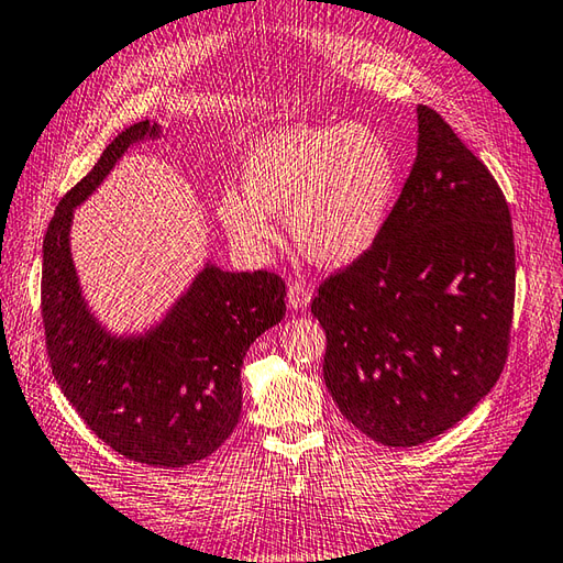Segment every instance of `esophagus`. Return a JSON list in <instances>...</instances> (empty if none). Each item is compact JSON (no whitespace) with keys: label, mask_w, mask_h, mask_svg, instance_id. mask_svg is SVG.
<instances>
[{"label":"esophagus","mask_w":563,"mask_h":563,"mask_svg":"<svg viewBox=\"0 0 563 563\" xmlns=\"http://www.w3.org/2000/svg\"><path fill=\"white\" fill-rule=\"evenodd\" d=\"M310 297H312V290L307 283L292 280L288 285V305L292 307V310H302V307H307V302H310Z\"/></svg>","instance_id":"esophagus-1"}]
</instances>
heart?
Masks as SVG:
<instances>
[{"label":"heart","mask_w":563,"mask_h":563,"mask_svg":"<svg viewBox=\"0 0 563 563\" xmlns=\"http://www.w3.org/2000/svg\"><path fill=\"white\" fill-rule=\"evenodd\" d=\"M398 165L388 143L363 124L290 126L263 136L244 163V190L227 187L217 212L249 251L275 241L271 214L288 212L305 256L341 266L371 249L388 219Z\"/></svg>","instance_id":"obj_1"}]
</instances>
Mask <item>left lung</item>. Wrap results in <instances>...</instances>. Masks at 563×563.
Returning <instances> with one entry per match:
<instances>
[{"mask_svg": "<svg viewBox=\"0 0 563 563\" xmlns=\"http://www.w3.org/2000/svg\"><path fill=\"white\" fill-rule=\"evenodd\" d=\"M383 231L319 285L324 383L383 446L446 432L498 383L510 349L515 239L490 170L434 109Z\"/></svg>", "mask_w": 563, "mask_h": 563, "instance_id": "left-lung-1", "label": "left lung"}]
</instances>
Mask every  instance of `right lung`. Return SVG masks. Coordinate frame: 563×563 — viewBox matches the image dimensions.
<instances>
[{"label": "right lung", "instance_id": "obj_1", "mask_svg": "<svg viewBox=\"0 0 563 563\" xmlns=\"http://www.w3.org/2000/svg\"><path fill=\"white\" fill-rule=\"evenodd\" d=\"M158 124L139 121L109 143L58 202L43 239L41 317L51 371L82 422L146 466L207 459L241 415V363L285 317V283L268 271L229 273L207 263L163 322L143 336H112L87 310L70 256L73 209Z\"/></svg>", "mask_w": 563, "mask_h": 563}]
</instances>
